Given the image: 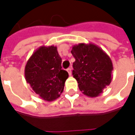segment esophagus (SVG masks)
<instances>
[{
  "label": "esophagus",
  "mask_w": 135,
  "mask_h": 135,
  "mask_svg": "<svg viewBox=\"0 0 135 135\" xmlns=\"http://www.w3.org/2000/svg\"><path fill=\"white\" fill-rule=\"evenodd\" d=\"M71 68H68L67 69H66V71H67V72L69 73V75H71Z\"/></svg>",
  "instance_id": "obj_1"
}]
</instances>
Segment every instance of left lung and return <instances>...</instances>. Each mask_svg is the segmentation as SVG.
<instances>
[{
  "label": "left lung",
  "mask_w": 135,
  "mask_h": 135,
  "mask_svg": "<svg viewBox=\"0 0 135 135\" xmlns=\"http://www.w3.org/2000/svg\"><path fill=\"white\" fill-rule=\"evenodd\" d=\"M75 59L73 76L82 93L90 98L99 96L112 80L113 64L110 57L93 43H79L71 51Z\"/></svg>",
  "instance_id": "left-lung-1"
}]
</instances>
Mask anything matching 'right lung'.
<instances>
[{
	"instance_id": "right-lung-1",
	"label": "right lung",
	"mask_w": 135,
	"mask_h": 135,
	"mask_svg": "<svg viewBox=\"0 0 135 135\" xmlns=\"http://www.w3.org/2000/svg\"><path fill=\"white\" fill-rule=\"evenodd\" d=\"M25 76L32 92L41 99L51 102L63 93L69 74L62 69L61 58L57 47L43 45L37 48L27 61Z\"/></svg>"
}]
</instances>
